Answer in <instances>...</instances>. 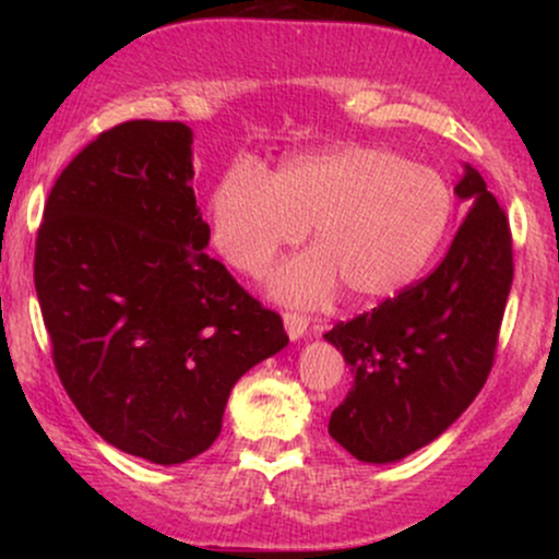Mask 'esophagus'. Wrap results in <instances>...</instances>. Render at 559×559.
Returning <instances> with one entry per match:
<instances>
[{"mask_svg": "<svg viewBox=\"0 0 559 559\" xmlns=\"http://www.w3.org/2000/svg\"><path fill=\"white\" fill-rule=\"evenodd\" d=\"M284 325H286V333L292 342H297L307 333V325H310V320L305 316H299V312H284Z\"/></svg>", "mask_w": 559, "mask_h": 559, "instance_id": "1", "label": "esophagus"}]
</instances>
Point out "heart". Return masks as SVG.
Here are the masks:
<instances>
[{
	"instance_id": "1",
	"label": "heart",
	"mask_w": 559,
	"mask_h": 559,
	"mask_svg": "<svg viewBox=\"0 0 559 559\" xmlns=\"http://www.w3.org/2000/svg\"><path fill=\"white\" fill-rule=\"evenodd\" d=\"M210 226L230 267L258 278L310 228V252L286 262L271 294L318 305L336 294L376 301L413 284L452 223V189L439 170L383 146L299 155L262 178L230 168L210 191Z\"/></svg>"
}]
</instances>
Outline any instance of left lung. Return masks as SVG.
<instances>
[{
	"label": "left lung",
	"mask_w": 559,
	"mask_h": 559,
	"mask_svg": "<svg viewBox=\"0 0 559 559\" xmlns=\"http://www.w3.org/2000/svg\"><path fill=\"white\" fill-rule=\"evenodd\" d=\"M454 194L467 215L441 265L323 336L355 376L329 433L362 463H396L431 444L489 378L512 286L510 223L471 165Z\"/></svg>",
	"instance_id": "8db88e82"
}]
</instances>
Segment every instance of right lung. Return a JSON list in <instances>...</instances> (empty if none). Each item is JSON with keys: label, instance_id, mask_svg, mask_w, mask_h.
<instances>
[{"label": "right lung", "instance_id": "add662e5", "mask_svg": "<svg viewBox=\"0 0 559 559\" xmlns=\"http://www.w3.org/2000/svg\"><path fill=\"white\" fill-rule=\"evenodd\" d=\"M194 133L128 120L60 173L34 281L57 376L107 444L178 465L221 436L230 389L288 344L284 320L210 258Z\"/></svg>", "mask_w": 559, "mask_h": 559}]
</instances>
